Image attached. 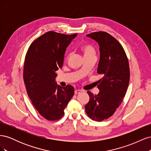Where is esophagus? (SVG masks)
<instances>
[{"label":"esophagus","mask_w":151,"mask_h":151,"mask_svg":"<svg viewBox=\"0 0 151 151\" xmlns=\"http://www.w3.org/2000/svg\"><path fill=\"white\" fill-rule=\"evenodd\" d=\"M82 92H83V91H82V90L76 89V90H75V91H74V94H79V93H82Z\"/></svg>","instance_id":"34e87169"}]
</instances>
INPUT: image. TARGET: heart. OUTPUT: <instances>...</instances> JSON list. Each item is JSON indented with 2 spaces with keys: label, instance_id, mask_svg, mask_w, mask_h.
<instances>
[{
  "label": "heart",
  "instance_id": "1",
  "mask_svg": "<svg viewBox=\"0 0 151 151\" xmlns=\"http://www.w3.org/2000/svg\"><path fill=\"white\" fill-rule=\"evenodd\" d=\"M81 50L83 53L84 57H96V51L94 48L88 44L83 45L81 47Z\"/></svg>",
  "mask_w": 151,
  "mask_h": 151
}]
</instances>
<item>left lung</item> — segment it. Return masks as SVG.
Segmentation results:
<instances>
[{
  "instance_id": "obj_1",
  "label": "left lung",
  "mask_w": 151,
  "mask_h": 151,
  "mask_svg": "<svg viewBox=\"0 0 151 151\" xmlns=\"http://www.w3.org/2000/svg\"><path fill=\"white\" fill-rule=\"evenodd\" d=\"M86 36L95 40L99 47L97 72L103 78L98 81L97 94L87 92L89 101L85 110L91 119L101 122L113 115L125 96L130 80L129 60L120 43L106 32H94Z\"/></svg>"
}]
</instances>
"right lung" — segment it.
<instances>
[{
  "instance_id": "right-lung-1",
  "label": "right lung",
  "mask_w": 151,
  "mask_h": 151,
  "mask_svg": "<svg viewBox=\"0 0 151 151\" xmlns=\"http://www.w3.org/2000/svg\"><path fill=\"white\" fill-rule=\"evenodd\" d=\"M77 35L47 32L32 43L26 53L23 79L27 93L36 110L48 120L61 118L74 96L72 86L63 88L55 79L66 48Z\"/></svg>"
}]
</instances>
